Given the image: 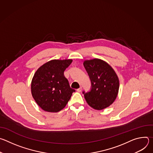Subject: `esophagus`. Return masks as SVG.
Wrapping results in <instances>:
<instances>
[{
	"instance_id": "1",
	"label": "esophagus",
	"mask_w": 153,
	"mask_h": 153,
	"mask_svg": "<svg viewBox=\"0 0 153 153\" xmlns=\"http://www.w3.org/2000/svg\"><path fill=\"white\" fill-rule=\"evenodd\" d=\"M82 87L80 86L79 88H78V89L77 90V92H80V91H82Z\"/></svg>"
}]
</instances>
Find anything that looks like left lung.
I'll return each instance as SVG.
<instances>
[{"label": "left lung", "mask_w": 153, "mask_h": 153, "mask_svg": "<svg viewBox=\"0 0 153 153\" xmlns=\"http://www.w3.org/2000/svg\"><path fill=\"white\" fill-rule=\"evenodd\" d=\"M83 65L91 82V90L83 91L85 99L91 107L102 110L116 100L119 89V78L110 65L101 59L85 60Z\"/></svg>", "instance_id": "obj_1"}]
</instances>
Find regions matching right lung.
<instances>
[{"mask_svg":"<svg viewBox=\"0 0 153 153\" xmlns=\"http://www.w3.org/2000/svg\"><path fill=\"white\" fill-rule=\"evenodd\" d=\"M72 62V59L51 60L42 65L35 73L31 81V94L43 110L60 111L75 92L63 74Z\"/></svg>","mask_w":153,"mask_h":153,"instance_id":"obj_1","label":"right lung"}]
</instances>
